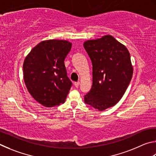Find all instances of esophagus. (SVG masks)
<instances>
[{
  "label": "esophagus",
  "instance_id": "esophagus-1",
  "mask_svg": "<svg viewBox=\"0 0 156 156\" xmlns=\"http://www.w3.org/2000/svg\"><path fill=\"white\" fill-rule=\"evenodd\" d=\"M75 86L76 87V88H78L79 87V86H80V81H77V82H75Z\"/></svg>",
  "mask_w": 156,
  "mask_h": 156
}]
</instances>
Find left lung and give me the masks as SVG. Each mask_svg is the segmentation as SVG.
Returning <instances> with one entry per match:
<instances>
[{
  "mask_svg": "<svg viewBox=\"0 0 156 156\" xmlns=\"http://www.w3.org/2000/svg\"><path fill=\"white\" fill-rule=\"evenodd\" d=\"M83 46L92 64V86L84 101L103 111L116 105L129 86L133 75L130 54L110 35L87 40Z\"/></svg>",
  "mask_w": 156,
  "mask_h": 156,
  "instance_id": "left-lung-1",
  "label": "left lung"
}]
</instances>
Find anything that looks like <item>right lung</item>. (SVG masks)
I'll use <instances>...</instances> for the list:
<instances>
[{"instance_id": "obj_1", "label": "right lung", "mask_w": 156, "mask_h": 156, "mask_svg": "<svg viewBox=\"0 0 156 156\" xmlns=\"http://www.w3.org/2000/svg\"><path fill=\"white\" fill-rule=\"evenodd\" d=\"M72 43L66 40L42 41L24 59L23 77L27 90L41 105L52 108L64 103L72 86L64 59Z\"/></svg>"}]
</instances>
